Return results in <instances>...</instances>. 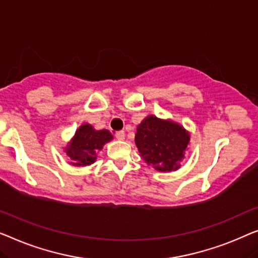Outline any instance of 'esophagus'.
Instances as JSON below:
<instances>
[{
    "label": "esophagus",
    "mask_w": 258,
    "mask_h": 258,
    "mask_svg": "<svg viewBox=\"0 0 258 258\" xmlns=\"http://www.w3.org/2000/svg\"><path fill=\"white\" fill-rule=\"evenodd\" d=\"M114 136L118 140H124L125 139V132H124V131H118V132H115Z\"/></svg>",
    "instance_id": "esophagus-1"
}]
</instances>
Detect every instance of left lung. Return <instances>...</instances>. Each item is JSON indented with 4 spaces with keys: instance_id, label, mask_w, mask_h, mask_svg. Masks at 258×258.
Returning <instances> with one entry per match:
<instances>
[{
    "instance_id": "obj_1",
    "label": "left lung",
    "mask_w": 258,
    "mask_h": 258,
    "mask_svg": "<svg viewBox=\"0 0 258 258\" xmlns=\"http://www.w3.org/2000/svg\"><path fill=\"white\" fill-rule=\"evenodd\" d=\"M134 140L148 165L160 172H172L180 168L190 136L176 122L148 115L138 125Z\"/></svg>"
}]
</instances>
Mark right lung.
Wrapping results in <instances>:
<instances>
[{
	"label": "right lung",
	"instance_id": "obj_1",
	"mask_svg": "<svg viewBox=\"0 0 258 258\" xmlns=\"http://www.w3.org/2000/svg\"><path fill=\"white\" fill-rule=\"evenodd\" d=\"M113 136L107 130L96 131L90 124H83L76 131L75 137L65 148V153L74 166H89L97 159V153Z\"/></svg>",
	"mask_w": 258,
	"mask_h": 258
}]
</instances>
